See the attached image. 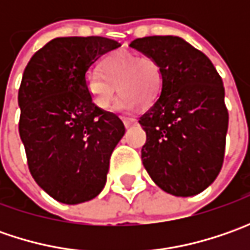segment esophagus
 <instances>
[{
    "mask_svg": "<svg viewBox=\"0 0 250 250\" xmlns=\"http://www.w3.org/2000/svg\"><path fill=\"white\" fill-rule=\"evenodd\" d=\"M138 124V121L135 120V118H124V125H125V128H129L132 125H136Z\"/></svg>",
    "mask_w": 250,
    "mask_h": 250,
    "instance_id": "esophagus-1",
    "label": "esophagus"
}]
</instances>
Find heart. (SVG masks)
<instances>
[{"mask_svg":"<svg viewBox=\"0 0 250 250\" xmlns=\"http://www.w3.org/2000/svg\"><path fill=\"white\" fill-rule=\"evenodd\" d=\"M84 89L99 110H108L117 96L124 94L117 108L129 111L138 105L149 107L159 99L163 87V71L159 61L149 55L120 51L101 62V73L89 69L84 75Z\"/></svg>","mask_w":250,"mask_h":250,"instance_id":"b5f03b06","label":"heart"}]
</instances>
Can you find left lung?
Returning <instances> with one entry per match:
<instances>
[{
    "instance_id": "1",
    "label": "left lung",
    "mask_w": 250,
    "mask_h": 250,
    "mask_svg": "<svg viewBox=\"0 0 250 250\" xmlns=\"http://www.w3.org/2000/svg\"><path fill=\"white\" fill-rule=\"evenodd\" d=\"M130 47L156 58L163 71L160 97L139 120L143 166L169 195H197L214 182L224 160L223 81L206 55L178 36L136 39Z\"/></svg>"
}]
</instances>
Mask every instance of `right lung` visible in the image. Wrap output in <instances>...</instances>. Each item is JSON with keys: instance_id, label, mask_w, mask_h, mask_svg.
Returning a JSON list of instances; mask_svg holds the SVG:
<instances>
[{"instance_id": "right-lung-1", "label": "right lung", "mask_w": 250, "mask_h": 250, "mask_svg": "<svg viewBox=\"0 0 250 250\" xmlns=\"http://www.w3.org/2000/svg\"><path fill=\"white\" fill-rule=\"evenodd\" d=\"M118 47L99 36L58 37L24 69L18 104L27 166L37 185L65 205L100 193L111 154L125 133L115 114L91 103L83 83L91 65Z\"/></svg>"}]
</instances>
